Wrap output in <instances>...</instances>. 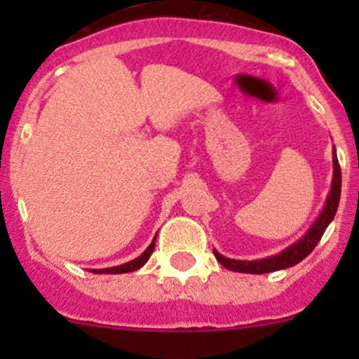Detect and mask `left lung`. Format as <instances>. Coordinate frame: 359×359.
Here are the masks:
<instances>
[{"instance_id":"obj_1","label":"left lung","mask_w":359,"mask_h":359,"mask_svg":"<svg viewBox=\"0 0 359 359\" xmlns=\"http://www.w3.org/2000/svg\"><path fill=\"white\" fill-rule=\"evenodd\" d=\"M340 186H342V175H340V165L339 159H337L335 149H334V182H332V191L328 194L327 205H325L323 212L318 217V220L314 222V226L311 227L309 233L302 238L300 241H297L295 245H292L290 248L283 250L278 255L269 257V259L262 260H234V259H226V257L220 255L219 252L213 250V255L215 259L222 264L226 269L236 271V273H250V274H264V273H273V271L287 269V267L295 266L300 260L306 259L314 247L318 245V241L323 236L325 229L328 227V224L334 220L337 206H339L340 200Z\"/></svg>"}]
</instances>
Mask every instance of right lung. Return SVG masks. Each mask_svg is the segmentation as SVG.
I'll use <instances>...</instances> for the list:
<instances>
[{
  "label": "right lung",
  "mask_w": 359,
  "mask_h": 359,
  "mask_svg": "<svg viewBox=\"0 0 359 359\" xmlns=\"http://www.w3.org/2000/svg\"><path fill=\"white\" fill-rule=\"evenodd\" d=\"M154 252V241L153 243L149 245V247H147V250L146 252L142 253V255L140 257H137V259H133V260H130V262H126V264H123V266H116V267H107V269H92V273H106V274H119V273H132V271H137L139 269V267H142L144 264L147 262V260H149V257H151V253Z\"/></svg>",
  "instance_id": "obj_1"
}]
</instances>
